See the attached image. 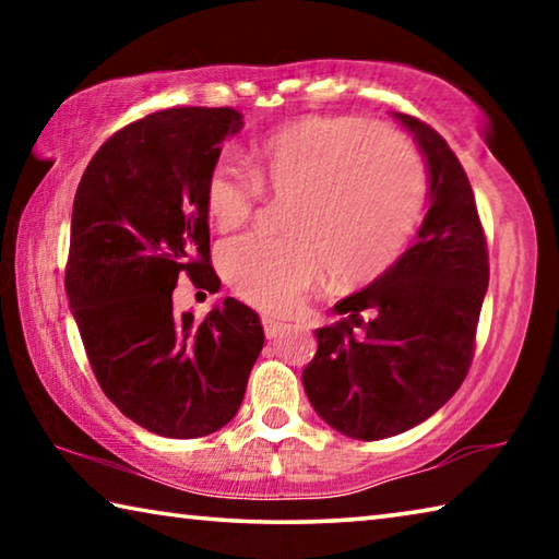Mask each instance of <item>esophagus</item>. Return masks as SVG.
Segmentation results:
<instances>
[{
	"instance_id": "1",
	"label": "esophagus",
	"mask_w": 559,
	"mask_h": 559,
	"mask_svg": "<svg viewBox=\"0 0 559 559\" xmlns=\"http://www.w3.org/2000/svg\"><path fill=\"white\" fill-rule=\"evenodd\" d=\"M261 325H263V333H266L269 340L281 335L283 330H286V323H281V320L271 318V316H261Z\"/></svg>"
}]
</instances>
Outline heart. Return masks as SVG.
Listing matches in <instances>:
<instances>
[{
    "mask_svg": "<svg viewBox=\"0 0 559 559\" xmlns=\"http://www.w3.org/2000/svg\"><path fill=\"white\" fill-rule=\"evenodd\" d=\"M251 169L222 159L204 182V212L231 231L257 212L261 192L290 197L288 239L243 234L222 243L229 288L269 313H286L330 271L367 283L390 271L419 224L427 177L394 130L355 116H302L253 147Z\"/></svg>",
    "mask_w": 559,
    "mask_h": 559,
    "instance_id": "heart-1",
    "label": "heart"
}]
</instances>
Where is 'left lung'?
I'll use <instances>...</instances> for the list:
<instances>
[{
	"label": "left lung",
	"instance_id": "obj_1",
	"mask_svg": "<svg viewBox=\"0 0 559 559\" xmlns=\"http://www.w3.org/2000/svg\"><path fill=\"white\" fill-rule=\"evenodd\" d=\"M429 165V212L419 239L365 290L318 328V353L302 370L310 404L330 427L380 441L416 427L466 380L488 288V246L476 197L447 140L394 112Z\"/></svg>",
	"mask_w": 559,
	"mask_h": 559
}]
</instances>
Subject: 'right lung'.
Listing matches in <instances>:
<instances>
[{
  "label": "right lung",
  "mask_w": 559,
  "mask_h": 559,
  "mask_svg": "<svg viewBox=\"0 0 559 559\" xmlns=\"http://www.w3.org/2000/svg\"><path fill=\"white\" fill-rule=\"evenodd\" d=\"M241 126L234 108L150 112L100 145L75 189L66 296L100 390L159 437L229 424L263 347L259 316L239 300L224 298L200 325L173 310L182 273L197 288L222 286L204 182Z\"/></svg>",
  "instance_id": "1"
}]
</instances>
